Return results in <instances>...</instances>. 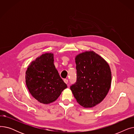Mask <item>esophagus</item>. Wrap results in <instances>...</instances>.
<instances>
[{
  "label": "esophagus",
  "instance_id": "34e87169",
  "mask_svg": "<svg viewBox=\"0 0 134 134\" xmlns=\"http://www.w3.org/2000/svg\"><path fill=\"white\" fill-rule=\"evenodd\" d=\"M64 82L66 83V84H67L68 83V79H64Z\"/></svg>",
  "mask_w": 134,
  "mask_h": 134
}]
</instances>
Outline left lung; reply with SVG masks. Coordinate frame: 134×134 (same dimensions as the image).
Returning a JSON list of instances; mask_svg holds the SVG:
<instances>
[{
  "label": "left lung",
  "mask_w": 134,
  "mask_h": 134,
  "mask_svg": "<svg viewBox=\"0 0 134 134\" xmlns=\"http://www.w3.org/2000/svg\"><path fill=\"white\" fill-rule=\"evenodd\" d=\"M76 81L71 86L77 102L90 108L99 104L107 95L111 84L108 62L93 51L76 56Z\"/></svg>",
  "instance_id": "8db88e82"
}]
</instances>
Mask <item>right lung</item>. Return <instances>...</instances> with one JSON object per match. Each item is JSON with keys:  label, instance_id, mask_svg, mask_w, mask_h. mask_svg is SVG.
I'll return each mask as SVG.
<instances>
[{"label": "right lung", "instance_id": "obj_1", "mask_svg": "<svg viewBox=\"0 0 134 134\" xmlns=\"http://www.w3.org/2000/svg\"><path fill=\"white\" fill-rule=\"evenodd\" d=\"M25 82L32 96L48 104L58 99L67 87L54 64V54H43L32 61L25 72Z\"/></svg>", "mask_w": 134, "mask_h": 134}]
</instances>
